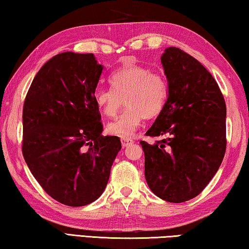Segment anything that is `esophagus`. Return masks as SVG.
I'll use <instances>...</instances> for the list:
<instances>
[{
    "instance_id": "esophagus-1",
    "label": "esophagus",
    "mask_w": 249,
    "mask_h": 249,
    "mask_svg": "<svg viewBox=\"0 0 249 249\" xmlns=\"http://www.w3.org/2000/svg\"><path fill=\"white\" fill-rule=\"evenodd\" d=\"M134 141L132 140L131 138H122L121 139V143H122V146H128V145H130V144H132Z\"/></svg>"
}]
</instances>
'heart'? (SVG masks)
Returning <instances> with one entry per match:
<instances>
[{"label":"heart","mask_w":249,"mask_h":249,"mask_svg":"<svg viewBox=\"0 0 249 249\" xmlns=\"http://www.w3.org/2000/svg\"><path fill=\"white\" fill-rule=\"evenodd\" d=\"M111 89L99 87L94 93V102L105 116L115 117L124 104L127 108L107 125L110 134L129 138L147 119L160 115L168 97L165 78L159 73L138 64H129L109 76Z\"/></svg>","instance_id":"heart-1"}]
</instances>
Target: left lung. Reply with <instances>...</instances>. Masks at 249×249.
Instances as JSON below:
<instances>
[{
	"mask_svg": "<svg viewBox=\"0 0 249 249\" xmlns=\"http://www.w3.org/2000/svg\"><path fill=\"white\" fill-rule=\"evenodd\" d=\"M168 98L141 141L144 175L153 194L168 202L188 201L215 175L226 150V105L211 73L194 56L169 47L160 56Z\"/></svg>",
	"mask_w": 249,
	"mask_h": 249,
	"instance_id": "1",
	"label": "left lung"
}]
</instances>
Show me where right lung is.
<instances>
[{
    "label": "right lung",
    "instance_id": "obj_1",
    "mask_svg": "<svg viewBox=\"0 0 249 249\" xmlns=\"http://www.w3.org/2000/svg\"><path fill=\"white\" fill-rule=\"evenodd\" d=\"M102 71L93 53H59L39 70L25 98V162L42 189L69 207L100 197L121 150L119 138L102 134L94 102Z\"/></svg>",
    "mask_w": 249,
    "mask_h": 249
}]
</instances>
